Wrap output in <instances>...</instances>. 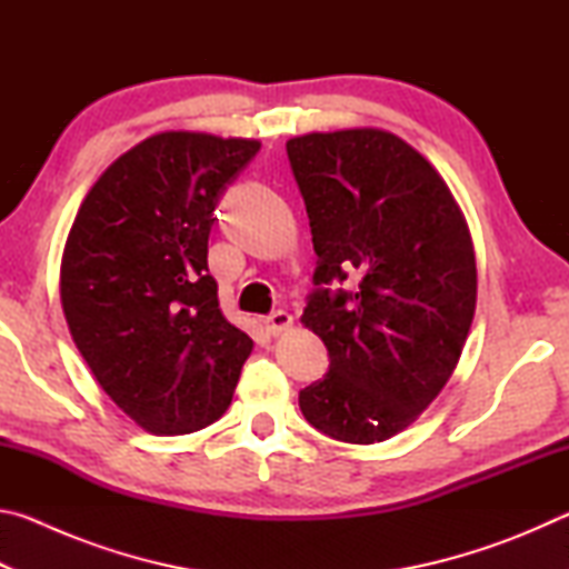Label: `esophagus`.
Instances as JSON below:
<instances>
[{
  "label": "esophagus",
  "instance_id": "34e87169",
  "mask_svg": "<svg viewBox=\"0 0 569 569\" xmlns=\"http://www.w3.org/2000/svg\"><path fill=\"white\" fill-rule=\"evenodd\" d=\"M263 326H266L268 333L278 336V333H283L286 329H291V326H293V316L288 313V311H273L271 316H266Z\"/></svg>",
  "mask_w": 569,
  "mask_h": 569
}]
</instances>
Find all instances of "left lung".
I'll list each match as a JSON object with an SVG mask.
<instances>
[{
	"label": "left lung",
	"mask_w": 569,
	"mask_h": 569,
	"mask_svg": "<svg viewBox=\"0 0 569 569\" xmlns=\"http://www.w3.org/2000/svg\"><path fill=\"white\" fill-rule=\"evenodd\" d=\"M286 152L319 256L301 321L331 361L298 407L321 435L373 445L455 371L475 319V248L447 182L397 134L311 132Z\"/></svg>",
	"instance_id": "1"
}]
</instances>
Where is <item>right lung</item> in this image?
Returning a JSON list of instances; mask_svg holds the SVG:
<instances>
[{
	"label": "right lung",
	"instance_id": "1",
	"mask_svg": "<svg viewBox=\"0 0 569 569\" xmlns=\"http://www.w3.org/2000/svg\"><path fill=\"white\" fill-rule=\"evenodd\" d=\"M258 140L160 132L102 172L62 256L64 319L104 393L152 435L228 409L253 341L208 271L216 208Z\"/></svg>",
	"mask_w": 569,
	"mask_h": 569
}]
</instances>
